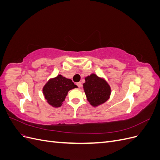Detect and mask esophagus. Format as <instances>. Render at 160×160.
I'll list each match as a JSON object with an SVG mask.
<instances>
[{"mask_svg":"<svg viewBox=\"0 0 160 160\" xmlns=\"http://www.w3.org/2000/svg\"><path fill=\"white\" fill-rule=\"evenodd\" d=\"M77 86H78V87H79V88H81V82H78V83H77Z\"/></svg>","mask_w":160,"mask_h":160,"instance_id":"obj_1","label":"esophagus"}]
</instances>
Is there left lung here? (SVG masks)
Instances as JSON below:
<instances>
[{"label":"left lung","instance_id":"8db88e82","mask_svg":"<svg viewBox=\"0 0 160 160\" xmlns=\"http://www.w3.org/2000/svg\"><path fill=\"white\" fill-rule=\"evenodd\" d=\"M85 82L83 84V90L87 100L93 107L105 103L109 98L111 88L108 82L103 77H101L95 73H91L85 77Z\"/></svg>","mask_w":160,"mask_h":160}]
</instances>
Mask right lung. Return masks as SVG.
<instances>
[{"instance_id": "add662e5", "label": "right lung", "mask_w": 160, "mask_h": 160, "mask_svg": "<svg viewBox=\"0 0 160 160\" xmlns=\"http://www.w3.org/2000/svg\"><path fill=\"white\" fill-rule=\"evenodd\" d=\"M77 86L71 79L58 75L47 81L42 88V94L47 102L54 108L61 107L68 92Z\"/></svg>"}]
</instances>
